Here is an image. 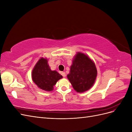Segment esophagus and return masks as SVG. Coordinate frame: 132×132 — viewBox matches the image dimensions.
<instances>
[{
  "label": "esophagus",
  "instance_id": "esophagus-1",
  "mask_svg": "<svg viewBox=\"0 0 132 132\" xmlns=\"http://www.w3.org/2000/svg\"><path fill=\"white\" fill-rule=\"evenodd\" d=\"M61 74H62V75L63 76V77H66V74H65V72H63V71H62Z\"/></svg>",
  "mask_w": 132,
  "mask_h": 132
}]
</instances>
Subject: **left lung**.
<instances>
[{
    "mask_svg": "<svg viewBox=\"0 0 132 132\" xmlns=\"http://www.w3.org/2000/svg\"><path fill=\"white\" fill-rule=\"evenodd\" d=\"M97 76L94 63L86 55L78 53L70 67L67 78L75 90L83 93L93 86Z\"/></svg>",
    "mask_w": 132,
    "mask_h": 132,
    "instance_id": "8db88e82",
    "label": "left lung"
}]
</instances>
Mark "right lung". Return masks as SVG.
I'll return each mask as SVG.
<instances>
[{
  "label": "right lung",
  "instance_id": "right-lung-1",
  "mask_svg": "<svg viewBox=\"0 0 132 132\" xmlns=\"http://www.w3.org/2000/svg\"><path fill=\"white\" fill-rule=\"evenodd\" d=\"M34 82L39 88L47 91L53 90L57 81L63 78L56 71H52L46 59L41 58L36 63L32 72Z\"/></svg>",
  "mask_w": 132,
  "mask_h": 132
}]
</instances>
